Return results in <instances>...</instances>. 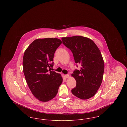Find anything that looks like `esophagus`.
I'll return each mask as SVG.
<instances>
[{
  "instance_id": "esophagus-1",
  "label": "esophagus",
  "mask_w": 127,
  "mask_h": 127,
  "mask_svg": "<svg viewBox=\"0 0 127 127\" xmlns=\"http://www.w3.org/2000/svg\"><path fill=\"white\" fill-rule=\"evenodd\" d=\"M64 76H65V78H66V79L69 78V75H68V74H67V75H65Z\"/></svg>"
}]
</instances>
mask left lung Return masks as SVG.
Wrapping results in <instances>:
<instances>
[{"instance_id":"8db88e82","label":"left lung","mask_w":127,"mask_h":127,"mask_svg":"<svg viewBox=\"0 0 127 127\" xmlns=\"http://www.w3.org/2000/svg\"><path fill=\"white\" fill-rule=\"evenodd\" d=\"M63 44L72 52L80 70L71 74L77 85L73 94L81 99H88L97 93L102 81L104 62L101 52L94 41L88 37L76 36L61 38Z\"/></svg>"}]
</instances>
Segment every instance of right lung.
I'll list each match as a JSON object with an SVG mask.
<instances>
[{"label": "right lung", "mask_w": 127, "mask_h": 127, "mask_svg": "<svg viewBox=\"0 0 127 127\" xmlns=\"http://www.w3.org/2000/svg\"><path fill=\"white\" fill-rule=\"evenodd\" d=\"M62 43L57 38H38L25 51L23 72L30 91L36 99L47 102L56 97L63 79L61 74L49 71L54 55ZM50 71V70H49Z\"/></svg>", "instance_id": "add662e5"}]
</instances>
